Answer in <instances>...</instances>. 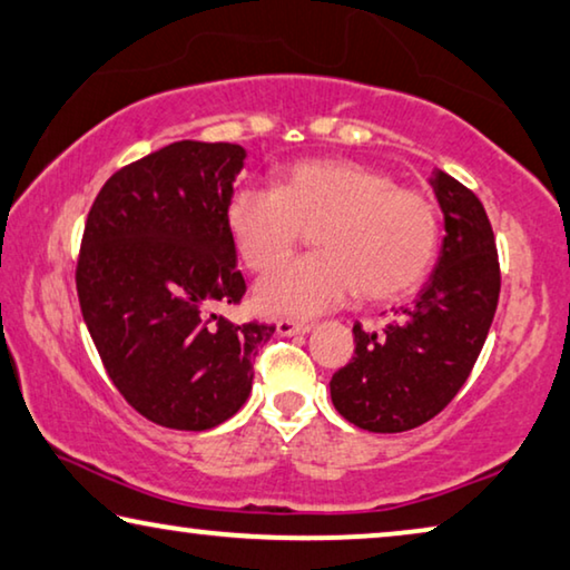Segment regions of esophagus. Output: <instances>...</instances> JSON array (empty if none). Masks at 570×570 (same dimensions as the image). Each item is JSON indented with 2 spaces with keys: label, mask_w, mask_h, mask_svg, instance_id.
<instances>
[{
  "label": "esophagus",
  "mask_w": 570,
  "mask_h": 570,
  "mask_svg": "<svg viewBox=\"0 0 570 570\" xmlns=\"http://www.w3.org/2000/svg\"><path fill=\"white\" fill-rule=\"evenodd\" d=\"M312 330H314L312 322H296V320H282V322H276V333L284 335V337L307 335V333H312Z\"/></svg>",
  "instance_id": "obj_1"
}]
</instances>
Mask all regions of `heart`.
Segmentation results:
<instances>
[{"instance_id":"heart-1","label":"heart","mask_w":570,"mask_h":570,"mask_svg":"<svg viewBox=\"0 0 570 570\" xmlns=\"http://www.w3.org/2000/svg\"><path fill=\"white\" fill-rule=\"evenodd\" d=\"M225 225L258 274L278 266L314 227L320 253L271 271L256 286L258 307L286 317H317L355 292L368 302L399 299L424 282L440 248L435 204L351 158L288 166L276 189L237 186Z\"/></svg>"}]
</instances>
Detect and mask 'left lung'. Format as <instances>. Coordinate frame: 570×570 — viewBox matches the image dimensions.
Listing matches in <instances>:
<instances>
[{
	"label": "left lung",
	"mask_w": 570,
	"mask_h": 570,
	"mask_svg": "<svg viewBox=\"0 0 570 570\" xmlns=\"http://www.w3.org/2000/svg\"><path fill=\"white\" fill-rule=\"evenodd\" d=\"M445 237L428 284L381 333L353 327L355 355L330 381L335 410L368 432L420 428L469 379L499 302V261L487 209L445 171L430 178Z\"/></svg>",
	"instance_id": "obj_1"
}]
</instances>
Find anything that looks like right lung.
Returning <instances> with one entry per match:
<instances>
[{
  "label": "right lung",
  "mask_w": 570,
  "mask_h": 570,
  "mask_svg": "<svg viewBox=\"0 0 570 570\" xmlns=\"http://www.w3.org/2000/svg\"><path fill=\"white\" fill-rule=\"evenodd\" d=\"M245 148L178 140L101 186L76 288L99 358L127 404L171 430L230 420L274 325L217 317L245 294L225 204Z\"/></svg>",
  "instance_id": "right-lung-1"
}]
</instances>
